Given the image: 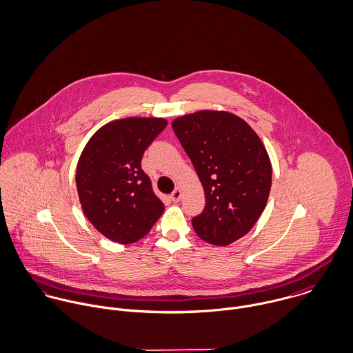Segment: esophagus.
Returning <instances> with one entry per match:
<instances>
[{
  "mask_svg": "<svg viewBox=\"0 0 353 353\" xmlns=\"http://www.w3.org/2000/svg\"><path fill=\"white\" fill-rule=\"evenodd\" d=\"M181 196H182V192H181L179 188H176V189L172 192V194H171V200H172L174 203H178V201L181 200Z\"/></svg>",
  "mask_w": 353,
  "mask_h": 353,
  "instance_id": "34e87169",
  "label": "esophagus"
}]
</instances>
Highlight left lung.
Segmentation results:
<instances>
[{
  "label": "left lung",
  "instance_id": "left-lung-1",
  "mask_svg": "<svg viewBox=\"0 0 353 353\" xmlns=\"http://www.w3.org/2000/svg\"><path fill=\"white\" fill-rule=\"evenodd\" d=\"M172 128L205 193V208L192 221L194 232L212 245L233 243L267 205L272 167L265 146L243 119L228 111L188 114Z\"/></svg>",
  "mask_w": 353,
  "mask_h": 353
}]
</instances>
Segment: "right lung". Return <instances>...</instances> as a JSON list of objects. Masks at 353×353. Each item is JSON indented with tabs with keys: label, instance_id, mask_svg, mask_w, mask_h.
Segmentation results:
<instances>
[{
	"label": "right lung",
	"instance_id": "right-lung-1",
	"mask_svg": "<svg viewBox=\"0 0 353 353\" xmlns=\"http://www.w3.org/2000/svg\"><path fill=\"white\" fill-rule=\"evenodd\" d=\"M163 118H124L100 127L77 165L83 214L108 239L131 243L149 233L164 212L141 167L146 148L165 128Z\"/></svg>",
	"mask_w": 353,
	"mask_h": 353
}]
</instances>
